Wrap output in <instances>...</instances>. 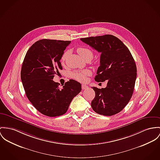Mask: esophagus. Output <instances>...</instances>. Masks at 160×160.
<instances>
[{
  "instance_id": "34e87169",
  "label": "esophagus",
  "mask_w": 160,
  "mask_h": 160,
  "mask_svg": "<svg viewBox=\"0 0 160 160\" xmlns=\"http://www.w3.org/2000/svg\"><path fill=\"white\" fill-rule=\"evenodd\" d=\"M82 89H86L87 88H88V86L86 85H82Z\"/></svg>"
}]
</instances>
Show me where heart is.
Here are the masks:
<instances>
[{"mask_svg":"<svg viewBox=\"0 0 160 160\" xmlns=\"http://www.w3.org/2000/svg\"><path fill=\"white\" fill-rule=\"evenodd\" d=\"M77 52L78 53V54L80 55V57L84 60H91L94 56V53H93L92 50L88 48H85V47L78 48L77 49ZM69 54V51L68 50L64 51V52L63 53L62 57V62H64L66 60V59L68 57ZM90 75H91V72L89 71L85 70V71H83L75 72L72 74V77L74 79L77 80L79 82H83L86 81L88 76H89Z\"/></svg>","mask_w":160,"mask_h":160,"instance_id":"1","label":"heart"}]
</instances>
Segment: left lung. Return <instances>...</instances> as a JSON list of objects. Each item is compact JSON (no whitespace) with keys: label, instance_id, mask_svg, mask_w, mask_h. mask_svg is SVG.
<instances>
[{"label":"left lung","instance_id":"left-lung-1","mask_svg":"<svg viewBox=\"0 0 160 160\" xmlns=\"http://www.w3.org/2000/svg\"><path fill=\"white\" fill-rule=\"evenodd\" d=\"M80 40L101 53L94 79L98 82H108L105 88L92 87L96 95L91 107L99 114L114 115L123 110L133 95L137 75L135 60L127 47L113 35Z\"/></svg>","mask_w":160,"mask_h":160}]
</instances>
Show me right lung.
Returning <instances> with one entry per match:
<instances>
[{
	"label": "right lung",
	"mask_w": 160,
	"mask_h": 160,
	"mask_svg": "<svg viewBox=\"0 0 160 160\" xmlns=\"http://www.w3.org/2000/svg\"><path fill=\"white\" fill-rule=\"evenodd\" d=\"M70 41L41 39L28 50L22 65L21 77L26 96L37 110L49 117L65 114L82 89L72 79L62 88L53 80L62 70L60 60Z\"/></svg>",
	"instance_id": "obj_1"
}]
</instances>
